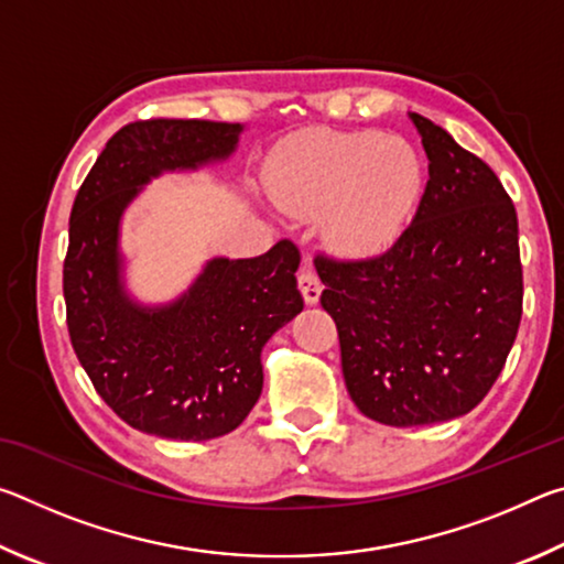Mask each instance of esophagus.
Instances as JSON below:
<instances>
[{"instance_id":"34e87169","label":"esophagus","mask_w":564,"mask_h":564,"mask_svg":"<svg viewBox=\"0 0 564 564\" xmlns=\"http://www.w3.org/2000/svg\"><path fill=\"white\" fill-rule=\"evenodd\" d=\"M299 289H301V293H303V301H305V303H308V305L318 303L323 285H321L318 273L313 271L311 263H303V265H301V271H299Z\"/></svg>"}]
</instances>
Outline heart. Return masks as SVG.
I'll use <instances>...</instances> for the list:
<instances>
[{"mask_svg": "<svg viewBox=\"0 0 564 564\" xmlns=\"http://www.w3.org/2000/svg\"><path fill=\"white\" fill-rule=\"evenodd\" d=\"M423 186V166L403 139L378 131H313L285 144L271 166L275 202L301 216L326 212L330 243L368 253L393 241Z\"/></svg>", "mask_w": 564, "mask_h": 564, "instance_id": "b5f03b06", "label": "heart"}]
</instances>
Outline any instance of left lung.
I'll return each mask as SVG.
<instances>
[{
  "instance_id": "1",
  "label": "left lung",
  "mask_w": 564,
  "mask_h": 564,
  "mask_svg": "<svg viewBox=\"0 0 564 564\" xmlns=\"http://www.w3.org/2000/svg\"><path fill=\"white\" fill-rule=\"evenodd\" d=\"M410 119L431 159L413 221L376 256H316L352 403L393 427L470 413L498 380L522 318L512 198L445 129Z\"/></svg>"
}]
</instances>
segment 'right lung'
<instances>
[{"instance_id": "1", "label": "right lung", "mask_w": 564, "mask_h": 564, "mask_svg": "<svg viewBox=\"0 0 564 564\" xmlns=\"http://www.w3.org/2000/svg\"><path fill=\"white\" fill-rule=\"evenodd\" d=\"M241 129L131 121L107 141L74 198L64 259L72 346L104 403L141 433L198 443L236 431L261 395V348L303 311L301 253L289 238L253 259H214L166 308H139L123 293L119 218L139 186L161 171L226 159Z\"/></svg>"}]
</instances>
